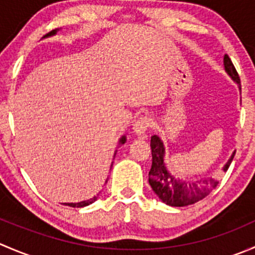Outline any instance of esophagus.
<instances>
[{"label":"esophagus","instance_id":"1","mask_svg":"<svg viewBox=\"0 0 255 255\" xmlns=\"http://www.w3.org/2000/svg\"><path fill=\"white\" fill-rule=\"evenodd\" d=\"M149 126H150V121H149V118L140 117L135 121L134 126H133V130H134L135 134H138V135L144 134V133L148 130Z\"/></svg>","mask_w":255,"mask_h":255}]
</instances>
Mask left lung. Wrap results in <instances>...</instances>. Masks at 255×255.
Instances as JSON below:
<instances>
[{
	"instance_id": "1",
	"label": "left lung",
	"mask_w": 255,
	"mask_h": 255,
	"mask_svg": "<svg viewBox=\"0 0 255 255\" xmlns=\"http://www.w3.org/2000/svg\"><path fill=\"white\" fill-rule=\"evenodd\" d=\"M223 65H225L227 75L236 84H238L239 90H241V80H239L237 70L227 54L223 58ZM150 148L153 161H151V169L149 171V184L156 196L164 204L173 207L189 206L205 199L218 185V180L212 176L200 177L195 180L180 179V177L174 176L164 163L165 148H164L163 140L158 135H151ZM235 154L236 151H233L227 163L223 165V171H227V169L230 168Z\"/></svg>"
}]
</instances>
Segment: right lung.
<instances>
[{
  "label": "right lung",
  "instance_id": "right-lung-1",
  "mask_svg": "<svg viewBox=\"0 0 255 255\" xmlns=\"http://www.w3.org/2000/svg\"><path fill=\"white\" fill-rule=\"evenodd\" d=\"M58 30H59V29L51 30L50 33H48V34L45 35V37H51V35H55L56 33H58ZM45 37H44V38H45ZM126 140H127V138H126V135H122V137L120 138V142H118V144H121V145H122V144L126 143ZM115 156H116V153H115ZM106 182H107V180H106ZM99 195H100V192L96 195V196L92 197V199L85 200V201H81V202H68V204H64V205H66V206H70V207H85V206H89V205L94 204V202L96 201L97 197H99Z\"/></svg>",
  "mask_w": 255,
  "mask_h": 255
}]
</instances>
